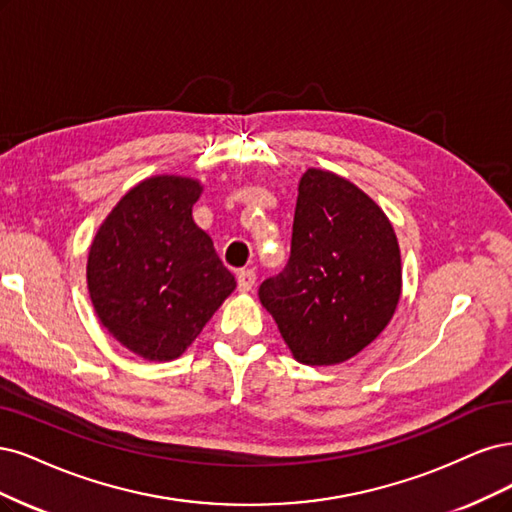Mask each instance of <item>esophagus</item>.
I'll list each match as a JSON object with an SVG mask.
<instances>
[{
	"label": "esophagus",
	"mask_w": 512,
	"mask_h": 512,
	"mask_svg": "<svg viewBox=\"0 0 512 512\" xmlns=\"http://www.w3.org/2000/svg\"><path fill=\"white\" fill-rule=\"evenodd\" d=\"M255 280H257V274L253 270H240L238 272V289L242 293L251 291L255 287Z\"/></svg>",
	"instance_id": "esophagus-1"
}]
</instances>
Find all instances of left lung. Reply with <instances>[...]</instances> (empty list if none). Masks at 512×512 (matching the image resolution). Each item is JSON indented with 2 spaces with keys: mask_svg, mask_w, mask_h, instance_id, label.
<instances>
[{
  "mask_svg": "<svg viewBox=\"0 0 512 512\" xmlns=\"http://www.w3.org/2000/svg\"><path fill=\"white\" fill-rule=\"evenodd\" d=\"M400 295V244L383 208L351 180L308 168L289 263L259 287L291 355L306 366L355 357L389 325Z\"/></svg>",
  "mask_w": 512,
  "mask_h": 512,
  "instance_id": "obj_1",
  "label": "left lung"
}]
</instances>
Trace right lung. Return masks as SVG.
I'll return each mask as SVG.
<instances>
[{
  "instance_id": "obj_1",
  "label": "right lung",
  "mask_w": 512,
  "mask_h": 512,
  "mask_svg": "<svg viewBox=\"0 0 512 512\" xmlns=\"http://www.w3.org/2000/svg\"><path fill=\"white\" fill-rule=\"evenodd\" d=\"M204 187L159 174L131 187L97 229L87 287L97 319L127 351L172 361L236 289L210 236L195 225Z\"/></svg>"
}]
</instances>
